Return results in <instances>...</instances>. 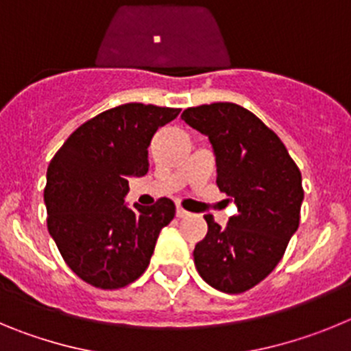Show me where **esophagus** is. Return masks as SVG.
<instances>
[{
	"instance_id": "1",
	"label": "esophagus",
	"mask_w": 351,
	"mask_h": 351,
	"mask_svg": "<svg viewBox=\"0 0 351 351\" xmlns=\"http://www.w3.org/2000/svg\"><path fill=\"white\" fill-rule=\"evenodd\" d=\"M176 216H178V218H181V219L191 218V213H188V210H184L182 207L178 206V209H176Z\"/></svg>"
}]
</instances>
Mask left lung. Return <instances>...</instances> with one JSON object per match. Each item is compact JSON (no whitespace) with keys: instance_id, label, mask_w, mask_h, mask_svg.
Listing matches in <instances>:
<instances>
[{"instance_id":"1","label":"left lung","mask_w":351,"mask_h":351,"mask_svg":"<svg viewBox=\"0 0 351 351\" xmlns=\"http://www.w3.org/2000/svg\"><path fill=\"white\" fill-rule=\"evenodd\" d=\"M181 119L209 138L216 184L237 206L226 226L204 216L209 228L195 246V267L216 290L241 293L274 271L299 228L300 170L280 137L241 105L191 107Z\"/></svg>"}]
</instances>
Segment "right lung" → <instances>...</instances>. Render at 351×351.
I'll list each match as a JSON object with an SVG mask.
<instances>
[{"label":"right lung","instance_id":"1","mask_svg":"<svg viewBox=\"0 0 351 351\" xmlns=\"http://www.w3.org/2000/svg\"><path fill=\"white\" fill-rule=\"evenodd\" d=\"M181 108L126 104L71 133L47 169V228L80 280L116 290L141 278L161 228L176 214L170 198L154 206L125 204L130 178L149 170V144Z\"/></svg>","mask_w":351,"mask_h":351}]
</instances>
